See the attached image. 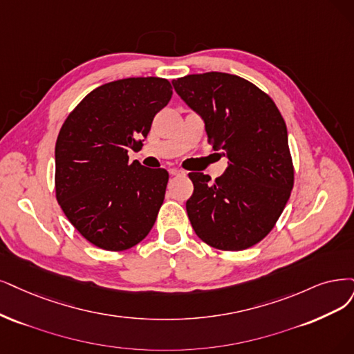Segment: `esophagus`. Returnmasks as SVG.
I'll use <instances>...</instances> for the list:
<instances>
[{
	"label": "esophagus",
	"mask_w": 354,
	"mask_h": 354,
	"mask_svg": "<svg viewBox=\"0 0 354 354\" xmlns=\"http://www.w3.org/2000/svg\"><path fill=\"white\" fill-rule=\"evenodd\" d=\"M169 174L172 175V176H178V175H184L185 172L182 169H179V167H170L169 169Z\"/></svg>",
	"instance_id": "1"
}]
</instances>
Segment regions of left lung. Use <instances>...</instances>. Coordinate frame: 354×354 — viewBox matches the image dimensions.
<instances>
[{"label": "left lung", "instance_id": "8db88e82", "mask_svg": "<svg viewBox=\"0 0 354 354\" xmlns=\"http://www.w3.org/2000/svg\"><path fill=\"white\" fill-rule=\"evenodd\" d=\"M176 93L203 116L207 141L223 150L221 178L188 174L194 192L187 213L197 236L220 251H242L276 226L295 184L287 128L274 100L239 75L189 74Z\"/></svg>", "mask_w": 354, "mask_h": 354}]
</instances>
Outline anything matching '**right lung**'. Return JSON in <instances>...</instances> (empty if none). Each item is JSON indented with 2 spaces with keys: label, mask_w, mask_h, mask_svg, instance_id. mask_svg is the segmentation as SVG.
I'll return each instance as SVG.
<instances>
[{
  "label": "right lung",
  "mask_w": 354,
  "mask_h": 354,
  "mask_svg": "<svg viewBox=\"0 0 354 354\" xmlns=\"http://www.w3.org/2000/svg\"><path fill=\"white\" fill-rule=\"evenodd\" d=\"M160 77H131L90 93L64 121L55 144V197L84 239L104 251L136 246L151 230L169 174L129 163L154 115L172 97Z\"/></svg>",
  "instance_id": "obj_1"
}]
</instances>
